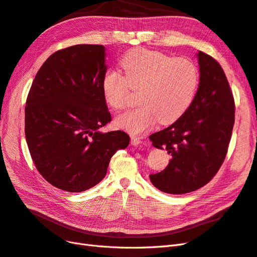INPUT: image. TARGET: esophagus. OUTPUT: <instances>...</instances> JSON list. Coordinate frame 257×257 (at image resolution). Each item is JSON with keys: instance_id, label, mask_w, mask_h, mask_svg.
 Wrapping results in <instances>:
<instances>
[{"instance_id": "esophagus-1", "label": "esophagus", "mask_w": 257, "mask_h": 257, "mask_svg": "<svg viewBox=\"0 0 257 257\" xmlns=\"http://www.w3.org/2000/svg\"><path fill=\"white\" fill-rule=\"evenodd\" d=\"M131 144L133 145V146H135V147H137V146H139V145H142L143 142H142V139L139 138V137L132 136V137H131Z\"/></svg>"}]
</instances>
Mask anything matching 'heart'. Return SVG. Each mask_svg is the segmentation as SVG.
Listing matches in <instances>:
<instances>
[{
  "mask_svg": "<svg viewBox=\"0 0 257 257\" xmlns=\"http://www.w3.org/2000/svg\"><path fill=\"white\" fill-rule=\"evenodd\" d=\"M123 75L108 69L102 80L106 102L115 109L130 105L128 85L141 89L134 109L116 115L115 124L132 134H142L159 120H178L189 109L199 83L196 65L188 59H176L147 49L128 51L120 61Z\"/></svg>",
  "mask_w": 257,
  "mask_h": 257,
  "instance_id": "obj_1",
  "label": "heart"
}]
</instances>
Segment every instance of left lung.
<instances>
[{
    "label": "left lung",
    "mask_w": 257,
    "mask_h": 257,
    "mask_svg": "<svg viewBox=\"0 0 257 257\" xmlns=\"http://www.w3.org/2000/svg\"><path fill=\"white\" fill-rule=\"evenodd\" d=\"M199 84L189 109L172 125L150 135L153 147L172 154L167 167L150 175L152 184L168 194L200 189L215 176L226 157L235 102L217 62L198 51Z\"/></svg>",
    "instance_id": "obj_1"
}]
</instances>
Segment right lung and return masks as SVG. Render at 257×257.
Segmentation results:
<instances>
[{"mask_svg":"<svg viewBox=\"0 0 257 257\" xmlns=\"http://www.w3.org/2000/svg\"><path fill=\"white\" fill-rule=\"evenodd\" d=\"M102 45H75L45 61L30 89L26 138L40 174L56 188L77 193L96 185L112 155L125 149L123 131L103 133L111 121L102 80L107 71Z\"/></svg>","mask_w":257,"mask_h":257,"instance_id":"add662e5","label":"right lung"}]
</instances>
